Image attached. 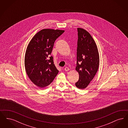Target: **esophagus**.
Instances as JSON below:
<instances>
[{
    "label": "esophagus",
    "instance_id": "34e87169",
    "mask_svg": "<svg viewBox=\"0 0 128 128\" xmlns=\"http://www.w3.org/2000/svg\"><path fill=\"white\" fill-rule=\"evenodd\" d=\"M64 70H65V71H68L69 70H70V69H69V68H68V67H65V68H64Z\"/></svg>",
    "mask_w": 128,
    "mask_h": 128
}]
</instances>
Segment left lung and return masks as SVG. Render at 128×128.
Here are the masks:
<instances>
[{
  "label": "left lung",
  "instance_id": "obj_1",
  "mask_svg": "<svg viewBox=\"0 0 128 128\" xmlns=\"http://www.w3.org/2000/svg\"><path fill=\"white\" fill-rule=\"evenodd\" d=\"M78 39L77 48L76 70L79 79L76 86L84 89L89 85L98 72L99 55L98 47L91 34L84 29L78 28Z\"/></svg>",
  "mask_w": 128,
  "mask_h": 128
}]
</instances>
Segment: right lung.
<instances>
[{"label": "right lung", "instance_id": "add662e5", "mask_svg": "<svg viewBox=\"0 0 128 128\" xmlns=\"http://www.w3.org/2000/svg\"><path fill=\"white\" fill-rule=\"evenodd\" d=\"M64 32V30L58 29L41 30L32 37L27 47L25 70L30 80L40 88L49 85L58 73L53 56H49L55 40Z\"/></svg>", "mask_w": 128, "mask_h": 128}]
</instances>
